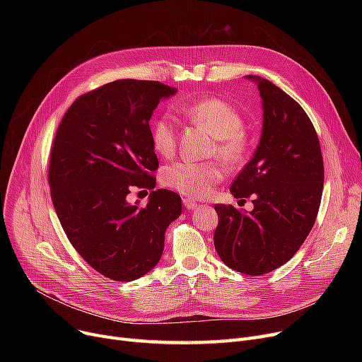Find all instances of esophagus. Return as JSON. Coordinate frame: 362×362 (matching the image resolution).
<instances>
[{
  "mask_svg": "<svg viewBox=\"0 0 362 362\" xmlns=\"http://www.w3.org/2000/svg\"><path fill=\"white\" fill-rule=\"evenodd\" d=\"M183 205H185L186 210H195V208L199 206L194 199H189V198H185V199H183Z\"/></svg>",
  "mask_w": 362,
  "mask_h": 362,
  "instance_id": "34e87169",
  "label": "esophagus"
}]
</instances>
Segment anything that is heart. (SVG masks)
Returning a JSON list of instances; mask_svg holds the SVG:
<instances>
[{
    "instance_id": "heart-1",
    "label": "heart",
    "mask_w": 362,
    "mask_h": 362,
    "mask_svg": "<svg viewBox=\"0 0 362 362\" xmlns=\"http://www.w3.org/2000/svg\"><path fill=\"white\" fill-rule=\"evenodd\" d=\"M179 111L192 123L206 129L216 138L211 154L226 164H238L243 160L246 141L243 136V119L240 112L218 98H204L179 105ZM151 141L158 156L170 158L176 152L177 133L170 116H161L151 127ZM223 170L214 161L194 163L176 161L161 171L164 186L175 189L179 194L204 198L221 182Z\"/></svg>"
}]
</instances>
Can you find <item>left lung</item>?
Instances as JSON below:
<instances>
[{
	"label": "left lung",
	"mask_w": 362,
	"mask_h": 362,
	"mask_svg": "<svg viewBox=\"0 0 362 362\" xmlns=\"http://www.w3.org/2000/svg\"><path fill=\"white\" fill-rule=\"evenodd\" d=\"M262 101L261 139L252 158L233 180L235 198L254 195V210L242 213L217 204L214 246L239 273L259 276L288 262L310 235L321 202L325 165L315 129L303 108L258 76Z\"/></svg>",
	"instance_id": "8db88e82"
}]
</instances>
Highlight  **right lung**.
I'll return each mask as SVG.
<instances>
[{
  "instance_id": "obj_1",
  "label": "right lung",
  "mask_w": 362,
  "mask_h": 362,
  "mask_svg": "<svg viewBox=\"0 0 362 362\" xmlns=\"http://www.w3.org/2000/svg\"><path fill=\"white\" fill-rule=\"evenodd\" d=\"M176 92L154 81H114L76 100L57 129L48 170L55 213L73 248L111 280L154 269L167 227L182 213L168 189L152 191L145 206L127 202L133 187H156L149 120Z\"/></svg>"
}]
</instances>
